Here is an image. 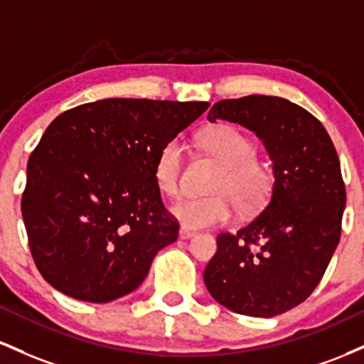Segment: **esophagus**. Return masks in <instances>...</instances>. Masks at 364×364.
<instances>
[{"label": "esophagus", "instance_id": "esophagus-1", "mask_svg": "<svg viewBox=\"0 0 364 364\" xmlns=\"http://www.w3.org/2000/svg\"><path fill=\"white\" fill-rule=\"evenodd\" d=\"M194 234L196 232L191 230V228H187V227H181V230H178V237H181V239H191Z\"/></svg>", "mask_w": 364, "mask_h": 364}]
</instances>
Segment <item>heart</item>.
<instances>
[{"label": "heart", "mask_w": 364, "mask_h": 364, "mask_svg": "<svg viewBox=\"0 0 364 364\" xmlns=\"http://www.w3.org/2000/svg\"><path fill=\"white\" fill-rule=\"evenodd\" d=\"M201 146L222 165L213 193L208 198H183L171 208V213L183 227L203 228L223 225L239 210L256 211L267 203L272 191V173L256 160V146L246 134L232 125H216L204 130ZM182 141L171 139L160 149L154 165V181L166 196H178L182 191Z\"/></svg>", "instance_id": "obj_1"}]
</instances>
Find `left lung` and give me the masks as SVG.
Here are the masks:
<instances>
[{
	"label": "left lung",
	"instance_id": "1",
	"mask_svg": "<svg viewBox=\"0 0 364 364\" xmlns=\"http://www.w3.org/2000/svg\"><path fill=\"white\" fill-rule=\"evenodd\" d=\"M208 120L252 130L270 154L275 182L252 222L216 237L204 284L230 311L277 316L308 299L341 239L346 186L336 146L320 120L284 97L218 101Z\"/></svg>",
	"mask_w": 364,
	"mask_h": 364
}]
</instances>
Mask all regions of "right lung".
Here are the masks:
<instances>
[{"instance_id": "right-lung-1", "label": "right lung", "mask_w": 364, "mask_h": 364, "mask_svg": "<svg viewBox=\"0 0 364 364\" xmlns=\"http://www.w3.org/2000/svg\"><path fill=\"white\" fill-rule=\"evenodd\" d=\"M208 106L112 97L51 122L28 158L22 196L28 247L51 287L109 303L144 282L178 235L154 181L156 158Z\"/></svg>"}]
</instances>
